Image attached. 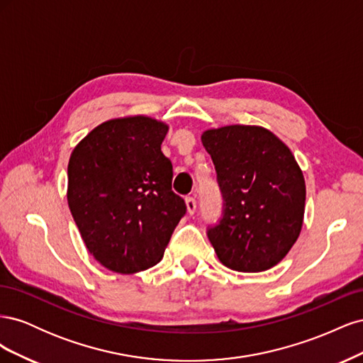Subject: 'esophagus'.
Listing matches in <instances>:
<instances>
[{
	"label": "esophagus",
	"instance_id": "34e87169",
	"mask_svg": "<svg viewBox=\"0 0 363 363\" xmlns=\"http://www.w3.org/2000/svg\"><path fill=\"white\" fill-rule=\"evenodd\" d=\"M184 203H186V208H188V213L194 215L195 208H196V201H195L194 196H188V199L184 200Z\"/></svg>",
	"mask_w": 363,
	"mask_h": 363
}]
</instances>
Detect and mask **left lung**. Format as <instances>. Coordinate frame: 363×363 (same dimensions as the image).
<instances>
[{"mask_svg": "<svg viewBox=\"0 0 363 363\" xmlns=\"http://www.w3.org/2000/svg\"><path fill=\"white\" fill-rule=\"evenodd\" d=\"M224 196L221 221L207 230L230 269L276 267L300 236L306 183L292 151L268 128L225 125L201 135Z\"/></svg>", "mask_w": 363, "mask_h": 363, "instance_id": "obj_1", "label": "left lung"}]
</instances>
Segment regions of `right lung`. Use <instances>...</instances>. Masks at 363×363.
<instances>
[{"label": "right lung", "mask_w": 363, "mask_h": 363, "mask_svg": "<svg viewBox=\"0 0 363 363\" xmlns=\"http://www.w3.org/2000/svg\"><path fill=\"white\" fill-rule=\"evenodd\" d=\"M168 128L144 115L108 119L71 152L69 211L86 248L113 272L155 267L186 213L160 150Z\"/></svg>", "instance_id": "right-lung-1"}]
</instances>
